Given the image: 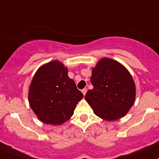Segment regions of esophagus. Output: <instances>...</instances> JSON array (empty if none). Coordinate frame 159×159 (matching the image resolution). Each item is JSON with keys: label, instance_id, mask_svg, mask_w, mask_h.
Returning <instances> with one entry per match:
<instances>
[{"label": "esophagus", "instance_id": "34e87169", "mask_svg": "<svg viewBox=\"0 0 159 159\" xmlns=\"http://www.w3.org/2000/svg\"><path fill=\"white\" fill-rule=\"evenodd\" d=\"M86 93H87V89H82V93L84 94V95H85V94H86Z\"/></svg>", "mask_w": 159, "mask_h": 159}]
</instances>
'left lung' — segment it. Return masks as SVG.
I'll use <instances>...</instances> for the list:
<instances>
[{
    "label": "left lung",
    "mask_w": 159,
    "mask_h": 159,
    "mask_svg": "<svg viewBox=\"0 0 159 159\" xmlns=\"http://www.w3.org/2000/svg\"><path fill=\"white\" fill-rule=\"evenodd\" d=\"M93 89L85 95V100L97 116L106 121L124 117L136 99V85L128 69L120 62L102 57L92 69Z\"/></svg>",
    "instance_id": "obj_1"
}]
</instances>
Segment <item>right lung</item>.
Segmentation results:
<instances>
[{
    "label": "right lung",
    "mask_w": 159,
    "mask_h": 159,
    "mask_svg": "<svg viewBox=\"0 0 159 159\" xmlns=\"http://www.w3.org/2000/svg\"><path fill=\"white\" fill-rule=\"evenodd\" d=\"M67 73V67L54 60L42 65L34 75L28 101L31 110L44 124L61 125L68 121L84 97Z\"/></svg>",
    "instance_id": "add662e5"
}]
</instances>
